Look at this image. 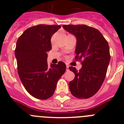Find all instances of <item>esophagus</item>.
Wrapping results in <instances>:
<instances>
[{"mask_svg":"<svg viewBox=\"0 0 124 124\" xmlns=\"http://www.w3.org/2000/svg\"><path fill=\"white\" fill-rule=\"evenodd\" d=\"M69 70H69V66H66V71H69Z\"/></svg>","mask_w":124,"mask_h":124,"instance_id":"34e87169","label":"esophagus"}]
</instances>
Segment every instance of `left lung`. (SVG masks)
<instances>
[{
	"mask_svg": "<svg viewBox=\"0 0 124 124\" xmlns=\"http://www.w3.org/2000/svg\"><path fill=\"white\" fill-rule=\"evenodd\" d=\"M63 27L77 38L74 59L82 64L78 71L73 66L69 68L75 74L69 88L74 97L87 99L99 91L106 78L110 59L108 42L98 30L86 25Z\"/></svg>",
	"mask_w": 124,
	"mask_h": 124,
	"instance_id": "1",
	"label": "left lung"
}]
</instances>
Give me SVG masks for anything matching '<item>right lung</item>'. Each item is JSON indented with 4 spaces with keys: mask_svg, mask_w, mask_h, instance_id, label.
Returning a JSON list of instances; mask_svg holds the SVG:
<instances>
[{
    "mask_svg": "<svg viewBox=\"0 0 124 124\" xmlns=\"http://www.w3.org/2000/svg\"><path fill=\"white\" fill-rule=\"evenodd\" d=\"M61 26L38 25L27 28L16 44L18 76L25 89L33 97L47 99L54 93L57 82L66 71V64L47 63V52L51 50V38Z\"/></svg>",
    "mask_w": 124,
    "mask_h": 124,
    "instance_id": "add662e5",
    "label": "right lung"
}]
</instances>
